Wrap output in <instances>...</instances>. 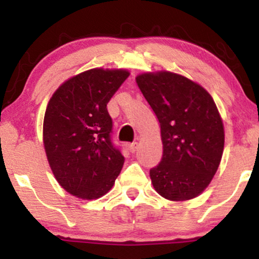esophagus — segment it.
I'll use <instances>...</instances> for the list:
<instances>
[{"label": "esophagus", "mask_w": 259, "mask_h": 259, "mask_svg": "<svg viewBox=\"0 0 259 259\" xmlns=\"http://www.w3.org/2000/svg\"><path fill=\"white\" fill-rule=\"evenodd\" d=\"M136 149H137V142H133V143H130L129 145V150L132 153H135L136 152Z\"/></svg>", "instance_id": "obj_1"}]
</instances>
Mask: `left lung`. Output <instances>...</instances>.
I'll return each instance as SVG.
<instances>
[{
  "instance_id": "left-lung-1",
  "label": "left lung",
  "mask_w": 259,
  "mask_h": 259,
  "mask_svg": "<svg viewBox=\"0 0 259 259\" xmlns=\"http://www.w3.org/2000/svg\"><path fill=\"white\" fill-rule=\"evenodd\" d=\"M136 82L161 130V161L149 172L154 189L171 201L196 197L211 182L224 152L214 100L199 84L169 71L139 75Z\"/></svg>"
}]
</instances>
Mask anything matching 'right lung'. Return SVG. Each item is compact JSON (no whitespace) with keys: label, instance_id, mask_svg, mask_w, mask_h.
Returning a JSON list of instances; mask_svg holds the SVG:
<instances>
[{"label":"right lung","instance_id":"right-lung-1","mask_svg":"<svg viewBox=\"0 0 259 259\" xmlns=\"http://www.w3.org/2000/svg\"><path fill=\"white\" fill-rule=\"evenodd\" d=\"M127 76L120 69L87 70L65 81L49 101L45 152L57 182L76 197L104 196L123 167L124 156L111 137L107 103Z\"/></svg>","mask_w":259,"mask_h":259}]
</instances>
